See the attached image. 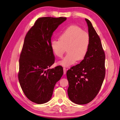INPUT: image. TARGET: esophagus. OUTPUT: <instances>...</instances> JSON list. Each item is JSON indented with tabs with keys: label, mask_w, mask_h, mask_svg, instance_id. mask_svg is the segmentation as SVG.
I'll return each mask as SVG.
<instances>
[{
	"label": "esophagus",
	"mask_w": 120,
	"mask_h": 120,
	"mask_svg": "<svg viewBox=\"0 0 120 120\" xmlns=\"http://www.w3.org/2000/svg\"><path fill=\"white\" fill-rule=\"evenodd\" d=\"M63 71H64V74L65 75L66 73V68H63Z\"/></svg>",
	"instance_id": "1"
}]
</instances>
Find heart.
<instances>
[{"mask_svg": "<svg viewBox=\"0 0 120 120\" xmlns=\"http://www.w3.org/2000/svg\"><path fill=\"white\" fill-rule=\"evenodd\" d=\"M91 42L90 35L80 27L71 25L62 33L59 40H52L51 47L54 54L62 58L67 51V55L59 64L68 67L77 60L82 61L86 57Z\"/></svg>", "mask_w": 120, "mask_h": 120, "instance_id": "obj_1", "label": "heart"}]
</instances>
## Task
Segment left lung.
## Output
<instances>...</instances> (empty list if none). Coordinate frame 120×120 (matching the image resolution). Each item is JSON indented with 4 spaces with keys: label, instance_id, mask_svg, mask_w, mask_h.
<instances>
[{
    "label": "left lung",
    "instance_id": "8db88e82",
    "mask_svg": "<svg viewBox=\"0 0 120 120\" xmlns=\"http://www.w3.org/2000/svg\"><path fill=\"white\" fill-rule=\"evenodd\" d=\"M91 38L87 54L80 63L72 67L66 75L68 95L72 102L79 105L93 100L101 88L105 76V54L100 38L89 20L85 19Z\"/></svg>",
    "mask_w": 120,
    "mask_h": 120
}]
</instances>
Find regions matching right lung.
Instances as JSON below:
<instances>
[{
	"mask_svg": "<svg viewBox=\"0 0 120 120\" xmlns=\"http://www.w3.org/2000/svg\"><path fill=\"white\" fill-rule=\"evenodd\" d=\"M66 18H39L27 33L19 59L18 80L31 101L45 103L52 97L55 85L63 74V67L49 69L55 62L51 47L53 32Z\"/></svg>",
	"mask_w": 120,
	"mask_h": 120,
	"instance_id": "obj_1",
	"label": "right lung"
}]
</instances>
